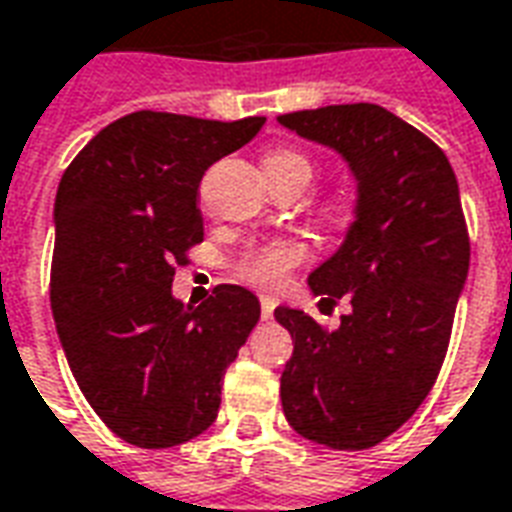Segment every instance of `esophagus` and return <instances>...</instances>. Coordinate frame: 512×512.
Returning <instances> with one entry per match:
<instances>
[{
	"label": "esophagus",
	"instance_id": "esophagus-1",
	"mask_svg": "<svg viewBox=\"0 0 512 512\" xmlns=\"http://www.w3.org/2000/svg\"><path fill=\"white\" fill-rule=\"evenodd\" d=\"M274 307H277V299H271V296H263V299H260V315H263L266 321L274 315Z\"/></svg>",
	"mask_w": 512,
	"mask_h": 512
}]
</instances>
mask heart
Masks as SVG:
<instances>
[{
    "mask_svg": "<svg viewBox=\"0 0 512 512\" xmlns=\"http://www.w3.org/2000/svg\"><path fill=\"white\" fill-rule=\"evenodd\" d=\"M274 172V169H285V172H296L304 186L307 180L312 178V164L310 158L299 153V150H277V153H268L266 161H263V172ZM351 213V202L348 197H334L329 205H326V216L332 222H343L345 216ZM307 246L301 241H293V238H279V241H268V244L252 246L246 249L244 255L238 257L233 263L235 279L246 282L249 288L257 290H282L288 285L290 274L307 260Z\"/></svg>",
    "mask_w": 512,
    "mask_h": 512,
    "instance_id": "obj_1",
    "label": "heart"
}]
</instances>
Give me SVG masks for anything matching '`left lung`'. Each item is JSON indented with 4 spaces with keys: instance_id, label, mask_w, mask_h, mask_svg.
<instances>
[{
    "instance_id": "left-lung-1",
    "label": "left lung",
    "mask_w": 512,
    "mask_h": 512,
    "mask_svg": "<svg viewBox=\"0 0 512 512\" xmlns=\"http://www.w3.org/2000/svg\"><path fill=\"white\" fill-rule=\"evenodd\" d=\"M279 123L334 147L359 194L343 246L307 279L321 304L345 299L351 312L329 332L307 312L274 310L293 337L282 411L304 439L367 450L422 406L447 356L469 274L461 191L444 150L384 106H321Z\"/></svg>"
}]
</instances>
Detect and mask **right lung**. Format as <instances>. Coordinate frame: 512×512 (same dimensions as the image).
I'll return each instance as SVG.
<instances>
[{
  "label": "right lung",
  "instance_id": "obj_1",
  "mask_svg": "<svg viewBox=\"0 0 512 512\" xmlns=\"http://www.w3.org/2000/svg\"><path fill=\"white\" fill-rule=\"evenodd\" d=\"M263 123L145 109L98 131L62 175L51 312L82 395L128 444L167 450L211 428L224 370L260 318L241 285L183 307L172 279L202 241L205 169Z\"/></svg>",
  "mask_w": 512,
  "mask_h": 512
}]
</instances>
